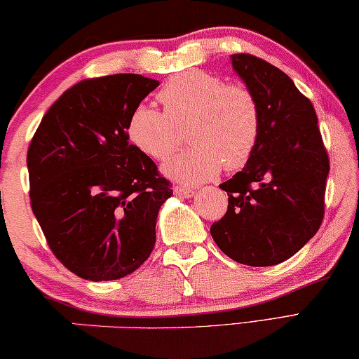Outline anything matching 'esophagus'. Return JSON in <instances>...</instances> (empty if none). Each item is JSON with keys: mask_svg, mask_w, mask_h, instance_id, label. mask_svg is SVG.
Listing matches in <instances>:
<instances>
[{"mask_svg": "<svg viewBox=\"0 0 359 359\" xmlns=\"http://www.w3.org/2000/svg\"><path fill=\"white\" fill-rule=\"evenodd\" d=\"M174 191H175V195L182 196V198H191L195 195L194 189H189V187H184V185H175Z\"/></svg>", "mask_w": 359, "mask_h": 359, "instance_id": "34e87169", "label": "esophagus"}]
</instances>
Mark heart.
<instances>
[{
	"instance_id": "b5f03b06",
	"label": "heart",
	"mask_w": 359,
	"mask_h": 359,
	"mask_svg": "<svg viewBox=\"0 0 359 359\" xmlns=\"http://www.w3.org/2000/svg\"><path fill=\"white\" fill-rule=\"evenodd\" d=\"M158 98L164 112L137 106L127 135L138 151L164 161L179 147V130L189 127L194 147L164 164L168 177L198 185L216 177L222 165L235 170L247 164L261 132L259 103L248 87L194 69L170 79Z\"/></svg>"
}]
</instances>
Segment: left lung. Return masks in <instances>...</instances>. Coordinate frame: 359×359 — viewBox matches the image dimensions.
<instances>
[{"label": "left lung", "instance_id": "1", "mask_svg": "<svg viewBox=\"0 0 359 359\" xmlns=\"http://www.w3.org/2000/svg\"><path fill=\"white\" fill-rule=\"evenodd\" d=\"M231 62L258 100L261 132L245 168L219 185L229 206L211 235L240 264L274 266L318 232L329 158L316 111L287 74L251 55H232Z\"/></svg>", "mask_w": 359, "mask_h": 359}]
</instances>
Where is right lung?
Returning <instances> with one entry per match:
<instances>
[{
	"label": "right lung",
	"mask_w": 359,
	"mask_h": 359,
	"mask_svg": "<svg viewBox=\"0 0 359 359\" xmlns=\"http://www.w3.org/2000/svg\"><path fill=\"white\" fill-rule=\"evenodd\" d=\"M158 85L138 74L82 80L53 103L30 142L32 211L56 258L82 279H121L153 251L172 185L128 143L127 124Z\"/></svg>",
	"instance_id": "obj_1"
}]
</instances>
